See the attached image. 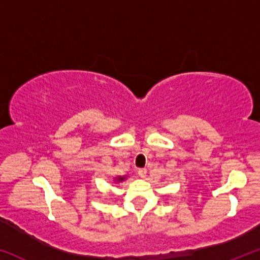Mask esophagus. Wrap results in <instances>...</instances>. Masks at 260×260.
Instances as JSON below:
<instances>
[{
	"label": "esophagus",
	"mask_w": 260,
	"mask_h": 260,
	"mask_svg": "<svg viewBox=\"0 0 260 260\" xmlns=\"http://www.w3.org/2000/svg\"><path fill=\"white\" fill-rule=\"evenodd\" d=\"M138 174L141 178H144L147 174V170L146 169H138Z\"/></svg>",
	"instance_id": "esophagus-1"
}]
</instances>
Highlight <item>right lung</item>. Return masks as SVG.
Segmentation results:
<instances>
[{
	"mask_svg": "<svg viewBox=\"0 0 260 260\" xmlns=\"http://www.w3.org/2000/svg\"><path fill=\"white\" fill-rule=\"evenodd\" d=\"M122 180H124V178H121V177L118 178V181H122Z\"/></svg>",
	"mask_w": 260,
	"mask_h": 260,
	"instance_id": "add662e5",
	"label": "right lung"
}]
</instances>
